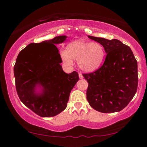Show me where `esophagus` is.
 <instances>
[{
	"label": "esophagus",
	"mask_w": 147,
	"mask_h": 147,
	"mask_svg": "<svg viewBox=\"0 0 147 147\" xmlns=\"http://www.w3.org/2000/svg\"><path fill=\"white\" fill-rule=\"evenodd\" d=\"M78 76H79V78H80V79H82V78H84V76H83V75H82L81 73L78 74Z\"/></svg>",
	"instance_id": "esophagus-1"
}]
</instances>
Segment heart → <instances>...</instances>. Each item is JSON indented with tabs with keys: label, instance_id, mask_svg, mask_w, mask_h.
<instances>
[{
	"label": "heart",
	"instance_id": "1",
	"mask_svg": "<svg viewBox=\"0 0 147 147\" xmlns=\"http://www.w3.org/2000/svg\"><path fill=\"white\" fill-rule=\"evenodd\" d=\"M60 56L64 63L71 65L76 60L80 69L92 72L101 66L105 57V50L97 42L76 40L68 44L66 50L60 53Z\"/></svg>",
	"mask_w": 147,
	"mask_h": 147
}]
</instances>
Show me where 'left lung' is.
<instances>
[{"label": "left lung", "mask_w": 147, "mask_h": 147, "mask_svg": "<svg viewBox=\"0 0 147 147\" xmlns=\"http://www.w3.org/2000/svg\"><path fill=\"white\" fill-rule=\"evenodd\" d=\"M88 37L101 44L107 55L99 69L83 74L88 83V101L102 113L121 111L137 90V61L131 49L119 40Z\"/></svg>", "instance_id": "left-lung-1"}]
</instances>
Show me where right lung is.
<instances>
[{"label":"right lung","mask_w":147,"mask_h":147,"mask_svg":"<svg viewBox=\"0 0 147 147\" xmlns=\"http://www.w3.org/2000/svg\"><path fill=\"white\" fill-rule=\"evenodd\" d=\"M67 37L58 36L39 43H30L20 51L14 66L16 90L21 101L41 117H51L67 107L71 90L79 80L78 72L63 71L55 45ZM41 87V93L36 88Z\"/></svg>","instance_id":"1"}]
</instances>
